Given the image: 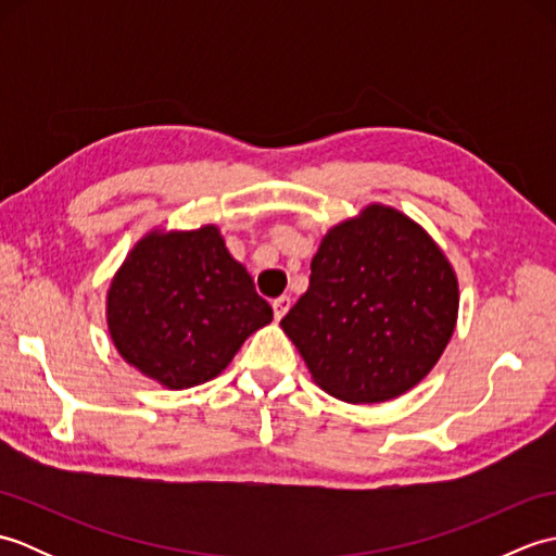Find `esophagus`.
I'll return each mask as SVG.
<instances>
[{
  "mask_svg": "<svg viewBox=\"0 0 556 556\" xmlns=\"http://www.w3.org/2000/svg\"><path fill=\"white\" fill-rule=\"evenodd\" d=\"M291 308V296H279L271 301V311H275V320H281Z\"/></svg>",
  "mask_w": 556,
  "mask_h": 556,
  "instance_id": "1",
  "label": "esophagus"
}]
</instances>
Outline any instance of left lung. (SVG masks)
I'll return each mask as SVG.
<instances>
[{"mask_svg": "<svg viewBox=\"0 0 556 556\" xmlns=\"http://www.w3.org/2000/svg\"><path fill=\"white\" fill-rule=\"evenodd\" d=\"M456 320L442 248L406 212L370 203L327 229L311 287L279 325L329 396L382 404L430 375Z\"/></svg>", "mask_w": 556, "mask_h": 556, "instance_id": "8db88e82", "label": "left lung"}]
</instances>
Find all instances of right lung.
Returning <instances> with one entry per match:
<instances>
[{"instance_id":"right-lung-1","label":"right lung","mask_w":556,"mask_h":556,"mask_svg":"<svg viewBox=\"0 0 556 556\" xmlns=\"http://www.w3.org/2000/svg\"><path fill=\"white\" fill-rule=\"evenodd\" d=\"M104 320L131 368L179 392L227 370L243 341L271 323V308L217 224L155 227L114 271Z\"/></svg>"}]
</instances>
